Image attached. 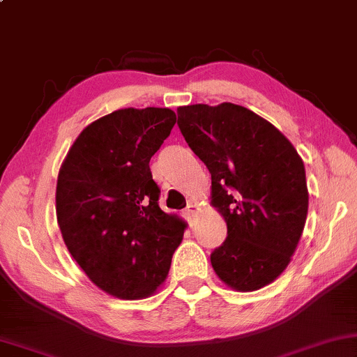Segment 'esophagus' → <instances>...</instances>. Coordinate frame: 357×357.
<instances>
[{"label": "esophagus", "instance_id": "obj_1", "mask_svg": "<svg viewBox=\"0 0 357 357\" xmlns=\"http://www.w3.org/2000/svg\"><path fill=\"white\" fill-rule=\"evenodd\" d=\"M186 212H188V215H189V217H194V215H196V212H197V204H196V202H189V204H188Z\"/></svg>", "mask_w": 357, "mask_h": 357}]
</instances>
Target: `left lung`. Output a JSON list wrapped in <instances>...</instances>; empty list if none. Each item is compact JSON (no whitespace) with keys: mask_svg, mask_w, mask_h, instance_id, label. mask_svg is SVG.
Wrapping results in <instances>:
<instances>
[{"mask_svg":"<svg viewBox=\"0 0 357 357\" xmlns=\"http://www.w3.org/2000/svg\"><path fill=\"white\" fill-rule=\"evenodd\" d=\"M179 130L212 178L227 238L215 274L235 291L268 286L291 263L308 211L305 166L273 123L238 104L178 107Z\"/></svg>","mask_w":357,"mask_h":357,"instance_id":"obj_1","label":"left lung"}]
</instances>
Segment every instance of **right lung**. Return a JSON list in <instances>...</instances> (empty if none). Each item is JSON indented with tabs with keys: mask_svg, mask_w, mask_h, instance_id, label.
I'll list each match as a JSON object with an SVG mask.
<instances>
[{
	"mask_svg": "<svg viewBox=\"0 0 357 357\" xmlns=\"http://www.w3.org/2000/svg\"><path fill=\"white\" fill-rule=\"evenodd\" d=\"M174 123L168 107L119 109L89 123L61 163L55 201L66 248L93 284L123 301L163 284L186 228L160 208L150 171Z\"/></svg>",
	"mask_w": 357,
	"mask_h": 357,
	"instance_id": "add662e5",
	"label": "right lung"
}]
</instances>
